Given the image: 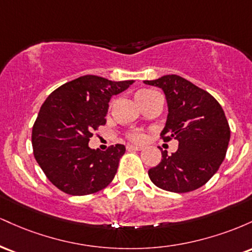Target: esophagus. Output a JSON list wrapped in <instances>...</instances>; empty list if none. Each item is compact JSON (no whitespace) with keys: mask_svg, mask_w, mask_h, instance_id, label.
I'll return each mask as SVG.
<instances>
[{"mask_svg":"<svg viewBox=\"0 0 252 252\" xmlns=\"http://www.w3.org/2000/svg\"><path fill=\"white\" fill-rule=\"evenodd\" d=\"M126 149H128V150H136V152H138V150H142L143 148H142V147L131 146V144H129V146H126Z\"/></svg>","mask_w":252,"mask_h":252,"instance_id":"esophagus-1","label":"esophagus"}]
</instances>
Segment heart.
I'll use <instances>...</instances> for the list:
<instances>
[{
  "mask_svg": "<svg viewBox=\"0 0 252 252\" xmlns=\"http://www.w3.org/2000/svg\"><path fill=\"white\" fill-rule=\"evenodd\" d=\"M155 91H152V90H140V91L136 94V100H137L138 104H143L144 100L148 99L149 96H152L153 94H154ZM129 138L131 141H134V142H143L144 138H146V136H144L143 132L141 131H131L129 134Z\"/></svg>",
  "mask_w": 252,
  "mask_h": 252,
  "instance_id": "1",
  "label": "heart"
}]
</instances>
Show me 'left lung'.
Instances as JSON below:
<instances>
[{"instance_id": "obj_1", "label": "left lung", "mask_w": 252, "mask_h": 252, "mask_svg": "<svg viewBox=\"0 0 252 252\" xmlns=\"http://www.w3.org/2000/svg\"><path fill=\"white\" fill-rule=\"evenodd\" d=\"M144 84L162 89L168 105L161 137L176 140L178 150L148 170L150 180L168 192L187 193L204 186L219 169L230 141V126L216 98L187 79L167 74Z\"/></svg>"}]
</instances>
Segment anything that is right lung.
Listing matches in <instances>:
<instances>
[{
    "instance_id": "add662e5",
    "label": "right lung",
    "mask_w": 252,
    "mask_h": 252,
    "mask_svg": "<svg viewBox=\"0 0 252 252\" xmlns=\"http://www.w3.org/2000/svg\"><path fill=\"white\" fill-rule=\"evenodd\" d=\"M132 83L88 74L63 84L43 102L32 130L34 158L63 193L92 194L115 178L126 147L116 144L100 152L90 148L89 141L106 123L111 97Z\"/></svg>"
}]
</instances>
